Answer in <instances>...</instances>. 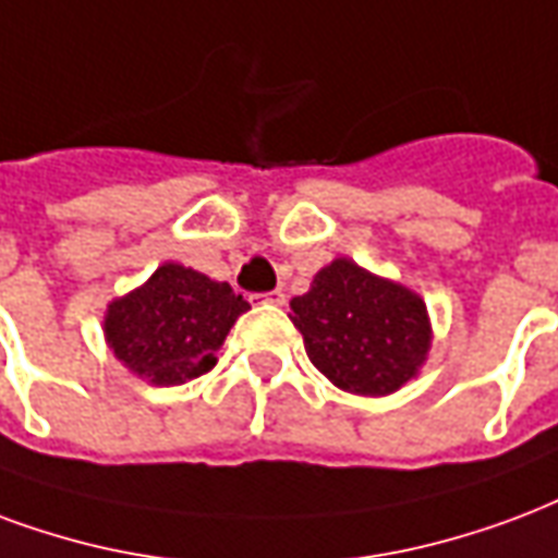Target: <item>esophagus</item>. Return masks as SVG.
Here are the masks:
<instances>
[{
	"label": "esophagus",
	"mask_w": 558,
	"mask_h": 558,
	"mask_svg": "<svg viewBox=\"0 0 558 558\" xmlns=\"http://www.w3.org/2000/svg\"><path fill=\"white\" fill-rule=\"evenodd\" d=\"M259 299L266 301V304H275V307H283V304H287V295H283V292H280V290L266 292V295H259Z\"/></svg>",
	"instance_id": "obj_1"
}]
</instances>
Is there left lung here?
I'll list each match as a JSON object with an SVG mask.
<instances>
[{"instance_id": "obj_1", "label": "left lung", "mask_w": 558, "mask_h": 558, "mask_svg": "<svg viewBox=\"0 0 558 558\" xmlns=\"http://www.w3.org/2000/svg\"><path fill=\"white\" fill-rule=\"evenodd\" d=\"M290 311L313 366L349 393H393L432 349L426 301L345 257L322 268Z\"/></svg>"}]
</instances>
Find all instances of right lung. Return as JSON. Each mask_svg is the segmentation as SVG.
Returning <instances> with one entry per match:
<instances>
[{
    "instance_id": "add662e5",
    "label": "right lung",
    "mask_w": 558,
    "mask_h": 558,
    "mask_svg": "<svg viewBox=\"0 0 558 558\" xmlns=\"http://www.w3.org/2000/svg\"><path fill=\"white\" fill-rule=\"evenodd\" d=\"M247 307L230 283L165 263L138 290L111 301L102 331L132 375L174 387L216 366V352Z\"/></svg>"
}]
</instances>
